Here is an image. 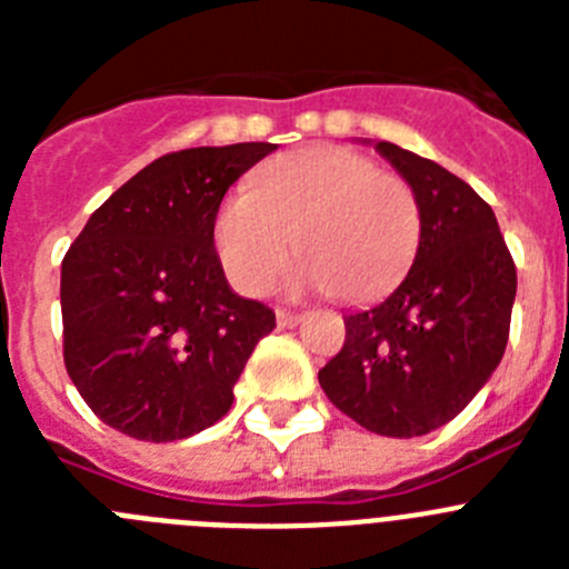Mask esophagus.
Masks as SVG:
<instances>
[{
  "label": "esophagus",
  "mask_w": 569,
  "mask_h": 569,
  "mask_svg": "<svg viewBox=\"0 0 569 569\" xmlns=\"http://www.w3.org/2000/svg\"><path fill=\"white\" fill-rule=\"evenodd\" d=\"M276 321H279V328H296L301 321V313H296V310H276Z\"/></svg>",
  "instance_id": "34e87169"
}]
</instances>
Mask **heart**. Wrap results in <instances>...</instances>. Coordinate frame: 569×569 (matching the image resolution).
Here are the masks:
<instances>
[{
	"label": "heart",
	"instance_id": "obj_1",
	"mask_svg": "<svg viewBox=\"0 0 569 569\" xmlns=\"http://www.w3.org/2000/svg\"><path fill=\"white\" fill-rule=\"evenodd\" d=\"M296 250L299 288L365 301L390 290L413 264L421 204L399 173L341 144L284 153L236 190L213 216V248L241 293L259 296Z\"/></svg>",
	"mask_w": 569,
	"mask_h": 569
}]
</instances>
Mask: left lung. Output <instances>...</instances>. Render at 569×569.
Returning <instances> with one entry per match:
<instances>
[{
	"label": "left lung",
	"instance_id": "left-lung-1",
	"mask_svg": "<svg viewBox=\"0 0 569 569\" xmlns=\"http://www.w3.org/2000/svg\"><path fill=\"white\" fill-rule=\"evenodd\" d=\"M376 150L419 196L421 241L393 293L345 316V345L319 385L370 433L413 439L456 419L499 367L516 264L465 179L393 142Z\"/></svg>",
	"mask_w": 569,
	"mask_h": 569
}]
</instances>
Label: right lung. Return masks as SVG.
<instances>
[{
	"instance_id": "right-lung-1",
	"label": "right lung",
	"mask_w": 569,
	"mask_h": 569,
	"mask_svg": "<svg viewBox=\"0 0 569 569\" xmlns=\"http://www.w3.org/2000/svg\"><path fill=\"white\" fill-rule=\"evenodd\" d=\"M270 142L159 156L88 219L62 259L64 367L119 433L176 441L216 425L276 313L241 299L213 248L230 184Z\"/></svg>"
}]
</instances>
